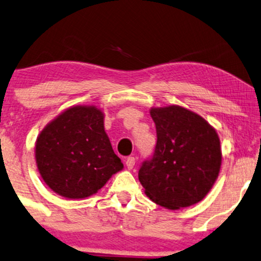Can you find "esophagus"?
Here are the masks:
<instances>
[{"instance_id": "obj_1", "label": "esophagus", "mask_w": 261, "mask_h": 261, "mask_svg": "<svg viewBox=\"0 0 261 261\" xmlns=\"http://www.w3.org/2000/svg\"><path fill=\"white\" fill-rule=\"evenodd\" d=\"M135 163H136V161H135V158L134 156H128L127 159H126V167L128 170H133L134 169V166H135Z\"/></svg>"}]
</instances>
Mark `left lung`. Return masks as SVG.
Masks as SVG:
<instances>
[{"instance_id":"obj_1","label":"left lung","mask_w":261,"mask_h":261,"mask_svg":"<svg viewBox=\"0 0 261 261\" xmlns=\"http://www.w3.org/2000/svg\"><path fill=\"white\" fill-rule=\"evenodd\" d=\"M156 146L138 171L144 193L155 203L179 210L200 202L212 189L222 165L216 128L202 117L176 106L150 108Z\"/></svg>"}]
</instances>
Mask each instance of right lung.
Here are the masks:
<instances>
[{
	"label": "right lung",
	"instance_id": "right-lung-1",
	"mask_svg": "<svg viewBox=\"0 0 261 261\" xmlns=\"http://www.w3.org/2000/svg\"><path fill=\"white\" fill-rule=\"evenodd\" d=\"M105 115L95 106H72L47 124L35 147L44 183L66 199L96 194L124 165L105 131Z\"/></svg>",
	"mask_w": 261,
	"mask_h": 261
}]
</instances>
